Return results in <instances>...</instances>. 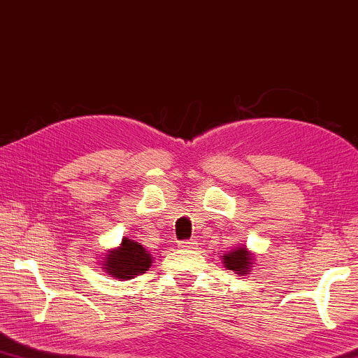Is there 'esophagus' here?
Masks as SVG:
<instances>
[{
	"label": "esophagus",
	"instance_id": "obj_1",
	"mask_svg": "<svg viewBox=\"0 0 358 358\" xmlns=\"http://www.w3.org/2000/svg\"><path fill=\"white\" fill-rule=\"evenodd\" d=\"M178 246L181 248V249H185V250H189V249H196V246H197V243L196 241H181Z\"/></svg>",
	"mask_w": 358,
	"mask_h": 358
}]
</instances>
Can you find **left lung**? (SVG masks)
I'll use <instances>...</instances> for the list:
<instances>
[{"label": "left lung", "mask_w": 358, "mask_h": 358, "mask_svg": "<svg viewBox=\"0 0 358 358\" xmlns=\"http://www.w3.org/2000/svg\"><path fill=\"white\" fill-rule=\"evenodd\" d=\"M222 262L227 270H231L239 276L249 275L255 264V255L246 246H236L222 255Z\"/></svg>", "instance_id": "8db88e82"}]
</instances>
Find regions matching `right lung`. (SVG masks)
Wrapping results in <instances>:
<instances>
[{
  "label": "right lung",
  "instance_id": "add662e5",
  "mask_svg": "<svg viewBox=\"0 0 358 358\" xmlns=\"http://www.w3.org/2000/svg\"><path fill=\"white\" fill-rule=\"evenodd\" d=\"M99 262L106 273L125 281L146 273L152 265V257L135 239L124 238L119 246L109 249Z\"/></svg>",
  "mask_w": 358,
  "mask_h": 358
}]
</instances>
